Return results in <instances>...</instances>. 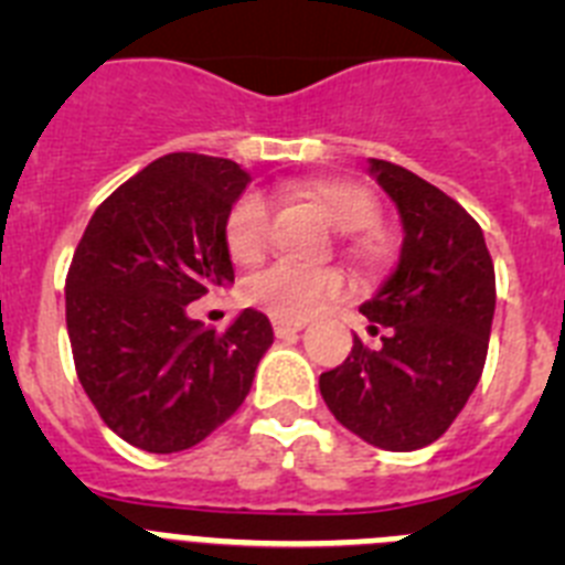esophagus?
Instances as JSON below:
<instances>
[{
	"label": "esophagus",
	"instance_id": "esophagus-1",
	"mask_svg": "<svg viewBox=\"0 0 565 565\" xmlns=\"http://www.w3.org/2000/svg\"><path fill=\"white\" fill-rule=\"evenodd\" d=\"M306 328V319H274V333H277L279 339L282 337H291V333H299Z\"/></svg>",
	"mask_w": 565,
	"mask_h": 565
}]
</instances>
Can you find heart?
I'll return each instance as SVG.
<instances>
[{
    "instance_id": "obj_1",
    "label": "heart",
    "mask_w": 565,
    "mask_h": 565,
    "mask_svg": "<svg viewBox=\"0 0 565 565\" xmlns=\"http://www.w3.org/2000/svg\"><path fill=\"white\" fill-rule=\"evenodd\" d=\"M297 194L311 201L328 221L344 234L371 232L379 223V203L359 183L313 181L299 186ZM268 243V201L259 192H243L226 214V248L232 259L248 266L266 254ZM379 246L371 237L362 239L359 254L373 257ZM348 279L337 268H302L277 263L248 279L246 294L254 306L266 308L279 319H306L313 311L344 297Z\"/></svg>"
}]
</instances>
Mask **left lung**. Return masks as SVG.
Instances as JSON below:
<instances>
[{
	"label": "left lung",
	"mask_w": 565,
	"mask_h": 565,
	"mask_svg": "<svg viewBox=\"0 0 565 565\" xmlns=\"http://www.w3.org/2000/svg\"><path fill=\"white\" fill-rule=\"evenodd\" d=\"M367 172L402 217L396 268L359 311L379 348L353 337L351 356L319 376L342 427L393 452L447 433L476 391L495 317V268L483 232L450 194L411 169L371 158Z\"/></svg>",
	"instance_id": "left-lung-1"
}]
</instances>
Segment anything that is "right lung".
I'll return each mask as SVG.
<instances>
[{"label": "right lung", "instance_id": "add662e5", "mask_svg": "<svg viewBox=\"0 0 565 565\" xmlns=\"http://www.w3.org/2000/svg\"><path fill=\"white\" fill-rule=\"evenodd\" d=\"M252 174L228 158L163 154L89 217L67 274L78 382L109 430L138 450L181 452L248 396L274 331L246 308L226 333L189 302L234 282L226 214Z\"/></svg>", "mask_w": 565, "mask_h": 565}]
</instances>
